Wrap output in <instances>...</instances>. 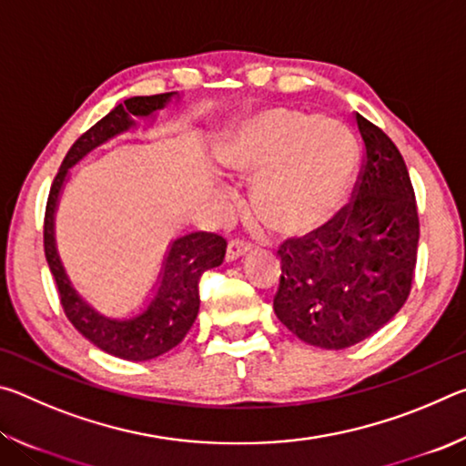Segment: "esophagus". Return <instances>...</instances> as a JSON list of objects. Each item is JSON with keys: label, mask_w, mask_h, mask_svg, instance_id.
Segmentation results:
<instances>
[{"label": "esophagus", "mask_w": 466, "mask_h": 466, "mask_svg": "<svg viewBox=\"0 0 466 466\" xmlns=\"http://www.w3.org/2000/svg\"><path fill=\"white\" fill-rule=\"evenodd\" d=\"M248 250H250V242H248V240H244V238H232L230 244H228L226 258H228V261H234V258L247 255Z\"/></svg>", "instance_id": "obj_1"}]
</instances>
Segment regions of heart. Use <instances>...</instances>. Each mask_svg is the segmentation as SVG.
<instances>
[{"label":"heart","mask_w":466,"mask_h":466,"mask_svg":"<svg viewBox=\"0 0 466 466\" xmlns=\"http://www.w3.org/2000/svg\"><path fill=\"white\" fill-rule=\"evenodd\" d=\"M219 162L257 178V214L281 236L317 228L341 199L353 167V137L335 119L271 108L240 125Z\"/></svg>","instance_id":"obj_1"}]
</instances>
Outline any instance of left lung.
Returning <instances> with one entry per match:
<instances>
[{
	"label": "left lung",
	"instance_id": "1",
	"mask_svg": "<svg viewBox=\"0 0 466 466\" xmlns=\"http://www.w3.org/2000/svg\"><path fill=\"white\" fill-rule=\"evenodd\" d=\"M364 160L351 199L317 230L279 244L273 310L291 333L345 350L382 329L411 294L420 216L397 146L356 113Z\"/></svg>",
	"mask_w": 466,
	"mask_h": 466
}]
</instances>
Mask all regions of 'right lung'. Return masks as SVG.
Listing matches in <instances>:
<instances>
[{
	"mask_svg": "<svg viewBox=\"0 0 466 466\" xmlns=\"http://www.w3.org/2000/svg\"><path fill=\"white\" fill-rule=\"evenodd\" d=\"M172 92L154 94V96H133L115 106L106 116L92 125L76 139L61 162V168L51 185L49 199L45 209V226H43V242L45 257L49 269L57 283L59 299L66 317L72 325L88 339L90 343L100 347L110 356L146 361L154 360L162 353L170 351L183 341L188 329L193 327L199 312V281L205 271L222 265L228 242L224 236L214 232H193L180 236L168 250L167 261H164L162 281L156 291V298L149 302L147 310L129 320H113L90 309L84 299L76 294L69 283L63 265L59 261L57 248H55V208H57L59 193L66 180L67 170L80 162L82 157L100 144H105L116 133L131 129V116H149L156 110L164 108L170 100Z\"/></svg>",
	"mask_w": 466,
	"mask_h": 466,
	"instance_id": "1",
	"label": "right lung"
}]
</instances>
